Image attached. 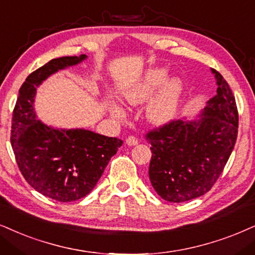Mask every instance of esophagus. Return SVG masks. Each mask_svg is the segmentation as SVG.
<instances>
[{"mask_svg": "<svg viewBox=\"0 0 255 255\" xmlns=\"http://www.w3.org/2000/svg\"><path fill=\"white\" fill-rule=\"evenodd\" d=\"M126 143H127L128 146H136V144L138 143V141L135 136H129V137H127V140H126Z\"/></svg>", "mask_w": 255, "mask_h": 255, "instance_id": "1", "label": "esophagus"}]
</instances>
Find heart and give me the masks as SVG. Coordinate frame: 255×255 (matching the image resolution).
Masks as SVG:
<instances>
[{
	"mask_svg": "<svg viewBox=\"0 0 255 255\" xmlns=\"http://www.w3.org/2000/svg\"><path fill=\"white\" fill-rule=\"evenodd\" d=\"M167 76L168 72L165 68H150L137 82L122 93L126 102L137 106L147 101L161 86L144 111L147 120L156 126L168 124L175 118L182 98L183 83L181 80L172 77L166 81ZM114 113L120 114L118 108L114 109Z\"/></svg>",
	"mask_w": 255,
	"mask_h": 255,
	"instance_id": "1",
	"label": "heart"
}]
</instances>
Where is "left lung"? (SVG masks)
<instances>
[{"label":"left lung","instance_id":"8db88e82","mask_svg":"<svg viewBox=\"0 0 255 255\" xmlns=\"http://www.w3.org/2000/svg\"><path fill=\"white\" fill-rule=\"evenodd\" d=\"M217 94L207 102L201 119L176 120L149 130V179L161 198L185 202L207 193L226 166L238 136L235 98L215 69Z\"/></svg>","mask_w":255,"mask_h":255}]
</instances>
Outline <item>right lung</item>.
<instances>
[{
  "instance_id": "right-lung-1",
  "label": "right lung",
  "mask_w": 255,
  "mask_h": 255,
  "mask_svg": "<svg viewBox=\"0 0 255 255\" xmlns=\"http://www.w3.org/2000/svg\"><path fill=\"white\" fill-rule=\"evenodd\" d=\"M86 57L53 59L31 73L18 90L12 112L10 141L18 169L35 191L60 202L89 194L124 143L120 138L86 129H55L36 120V87L51 74Z\"/></svg>"
}]
</instances>
